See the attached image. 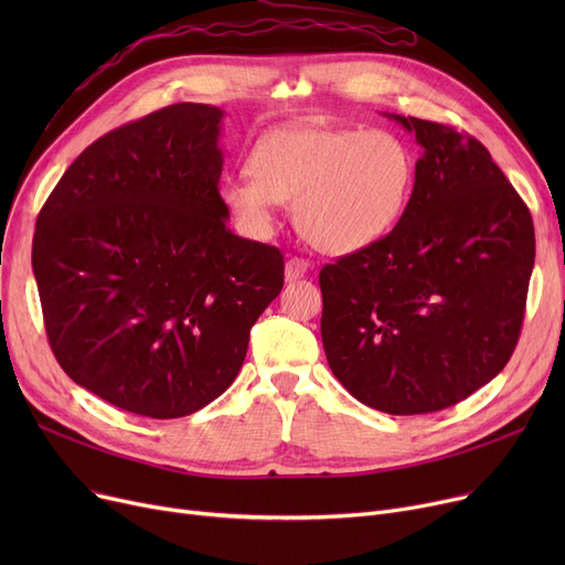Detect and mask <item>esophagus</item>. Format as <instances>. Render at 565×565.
I'll return each mask as SVG.
<instances>
[{
    "label": "esophagus",
    "mask_w": 565,
    "mask_h": 565,
    "mask_svg": "<svg viewBox=\"0 0 565 565\" xmlns=\"http://www.w3.org/2000/svg\"><path fill=\"white\" fill-rule=\"evenodd\" d=\"M307 270H309V260H305L300 256H290L286 260V270H284L286 273V281L302 279L307 275Z\"/></svg>",
    "instance_id": "obj_1"
}]
</instances>
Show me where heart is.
<instances>
[{
  "label": "heart",
  "mask_w": 565,
  "mask_h": 565,
  "mask_svg": "<svg viewBox=\"0 0 565 565\" xmlns=\"http://www.w3.org/2000/svg\"><path fill=\"white\" fill-rule=\"evenodd\" d=\"M412 185L414 158L390 130L286 126L254 143L249 171L226 175L220 199L252 235L270 233L277 205L295 201L316 249L352 254L396 228Z\"/></svg>",
  "instance_id": "1"
}]
</instances>
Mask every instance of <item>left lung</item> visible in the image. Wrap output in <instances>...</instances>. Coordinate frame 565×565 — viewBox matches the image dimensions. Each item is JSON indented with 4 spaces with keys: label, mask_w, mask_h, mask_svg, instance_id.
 Segmentation results:
<instances>
[{
    "label": "left lung",
    "mask_w": 565,
    "mask_h": 565,
    "mask_svg": "<svg viewBox=\"0 0 565 565\" xmlns=\"http://www.w3.org/2000/svg\"><path fill=\"white\" fill-rule=\"evenodd\" d=\"M424 148L396 228L320 270L328 364L387 414L447 409L509 364L536 235L488 148L451 126L390 114Z\"/></svg>",
    "instance_id": "left-lung-1"
}]
</instances>
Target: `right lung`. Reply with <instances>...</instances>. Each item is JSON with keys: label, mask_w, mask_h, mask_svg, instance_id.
Masks as SVG:
<instances>
[{"label": "right lung", "mask_w": 565, "mask_h": 565, "mask_svg": "<svg viewBox=\"0 0 565 565\" xmlns=\"http://www.w3.org/2000/svg\"><path fill=\"white\" fill-rule=\"evenodd\" d=\"M220 121L217 107L178 103L103 135L36 220L58 366L139 417H188L222 396L284 286L281 252L226 226Z\"/></svg>", "instance_id": "add662e5"}]
</instances>
